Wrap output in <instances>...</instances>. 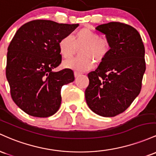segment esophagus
I'll return each instance as SVG.
<instances>
[{
  "label": "esophagus",
  "mask_w": 156,
  "mask_h": 156,
  "mask_svg": "<svg viewBox=\"0 0 156 156\" xmlns=\"http://www.w3.org/2000/svg\"><path fill=\"white\" fill-rule=\"evenodd\" d=\"M80 75H81V73L77 72V71H75V72H74V76H75V77H78V76H80Z\"/></svg>",
  "instance_id": "34e87169"
}]
</instances>
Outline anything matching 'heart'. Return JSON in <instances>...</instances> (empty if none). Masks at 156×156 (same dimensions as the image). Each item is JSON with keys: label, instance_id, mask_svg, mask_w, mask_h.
I'll list each match as a JSON object with an SVG mask.
<instances>
[{"label": "heart", "instance_id": "1", "mask_svg": "<svg viewBox=\"0 0 156 156\" xmlns=\"http://www.w3.org/2000/svg\"><path fill=\"white\" fill-rule=\"evenodd\" d=\"M80 49L81 57L69 59L64 62V66L78 71H86L92 69L98 63L102 62L110 51V45L106 39L100 38L97 32L88 28H83L72 35L62 37L58 43V49L64 59L71 57L76 47L83 46Z\"/></svg>", "mask_w": 156, "mask_h": 156}]
</instances>
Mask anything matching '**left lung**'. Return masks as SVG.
Instances as JSON below:
<instances>
[{
	"instance_id": "left-lung-1",
	"label": "left lung",
	"mask_w": 156,
	"mask_h": 156,
	"mask_svg": "<svg viewBox=\"0 0 156 156\" xmlns=\"http://www.w3.org/2000/svg\"><path fill=\"white\" fill-rule=\"evenodd\" d=\"M95 29L105 35L110 51L87 74L85 100L95 113L113 117L125 111L141 91L146 70L144 46L138 31L127 24L111 22Z\"/></svg>"
}]
</instances>
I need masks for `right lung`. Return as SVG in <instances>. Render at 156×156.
Instances as JSON below:
<instances>
[{
    "mask_svg": "<svg viewBox=\"0 0 156 156\" xmlns=\"http://www.w3.org/2000/svg\"><path fill=\"white\" fill-rule=\"evenodd\" d=\"M79 24L52 20L28 22L16 31L8 47L6 75L13 101L34 117H48L59 110L61 88L72 83V70L53 69L62 62L58 43Z\"/></svg>",
    "mask_w": 156,
    "mask_h": 156,
    "instance_id": "1",
    "label": "right lung"
}]
</instances>
